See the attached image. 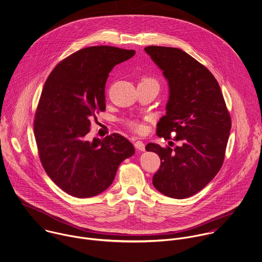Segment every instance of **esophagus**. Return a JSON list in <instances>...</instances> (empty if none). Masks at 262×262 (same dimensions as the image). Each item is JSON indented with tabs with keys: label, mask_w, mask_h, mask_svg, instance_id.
Masks as SVG:
<instances>
[{
	"label": "esophagus",
	"mask_w": 262,
	"mask_h": 262,
	"mask_svg": "<svg viewBox=\"0 0 262 262\" xmlns=\"http://www.w3.org/2000/svg\"><path fill=\"white\" fill-rule=\"evenodd\" d=\"M135 146H136V148H137V149L142 150V151H144L145 149V144H144L143 142H141V141L136 142V143H135Z\"/></svg>",
	"instance_id": "obj_1"
}]
</instances>
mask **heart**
<instances>
[{
    "label": "heart",
    "instance_id": "obj_1",
    "mask_svg": "<svg viewBox=\"0 0 262 262\" xmlns=\"http://www.w3.org/2000/svg\"><path fill=\"white\" fill-rule=\"evenodd\" d=\"M141 82H156L154 79L151 78H143V80ZM126 124L134 130H137V132H140L143 129V124L138 121V120H135V119H132V120H127L126 121Z\"/></svg>",
    "mask_w": 262,
    "mask_h": 262
}]
</instances>
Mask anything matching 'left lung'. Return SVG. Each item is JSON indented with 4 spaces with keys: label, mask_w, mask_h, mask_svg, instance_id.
<instances>
[{
    "label": "left lung",
    "mask_w": 262,
    "mask_h": 262,
    "mask_svg": "<svg viewBox=\"0 0 262 262\" xmlns=\"http://www.w3.org/2000/svg\"><path fill=\"white\" fill-rule=\"evenodd\" d=\"M145 51L169 85L157 135L167 140L176 132V141L182 143L174 148L146 145L161 159L152 185L168 197L185 199L201 191L221 169L231 119L217 80L196 59L172 47L148 46Z\"/></svg>",
    "instance_id": "1"
}]
</instances>
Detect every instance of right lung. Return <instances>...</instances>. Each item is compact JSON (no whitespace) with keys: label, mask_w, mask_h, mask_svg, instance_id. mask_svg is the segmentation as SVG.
<instances>
[{"label":"right lung","mask_w":262,"mask_h":262,"mask_svg":"<svg viewBox=\"0 0 262 262\" xmlns=\"http://www.w3.org/2000/svg\"><path fill=\"white\" fill-rule=\"evenodd\" d=\"M135 53L113 46L83 48L61 61L45 82L34 122L39 157L50 179L73 197L105 191L120 163L135 154L118 134L86 140L90 118L105 111L108 73Z\"/></svg>","instance_id":"obj_1"}]
</instances>
